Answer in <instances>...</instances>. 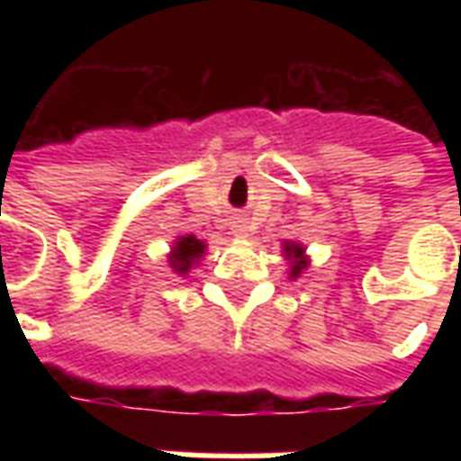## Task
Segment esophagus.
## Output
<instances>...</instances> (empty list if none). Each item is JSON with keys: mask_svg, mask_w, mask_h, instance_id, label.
Segmentation results:
<instances>
[{"mask_svg": "<svg viewBox=\"0 0 461 461\" xmlns=\"http://www.w3.org/2000/svg\"><path fill=\"white\" fill-rule=\"evenodd\" d=\"M249 220H247V217H244V214H241V217H237V220L231 221V231H234V234H237V237H249Z\"/></svg>", "mask_w": 461, "mask_h": 461, "instance_id": "obj_1", "label": "esophagus"}]
</instances>
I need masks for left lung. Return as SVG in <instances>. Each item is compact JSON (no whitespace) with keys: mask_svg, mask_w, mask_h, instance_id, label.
<instances>
[{"mask_svg":"<svg viewBox=\"0 0 461 461\" xmlns=\"http://www.w3.org/2000/svg\"><path fill=\"white\" fill-rule=\"evenodd\" d=\"M284 257L291 261V267H289L291 279H299L301 274L309 269V257H306V249H303V244H296V241H286V244H284Z\"/></svg>","mask_w":461,"mask_h":461,"instance_id":"8db88e82","label":"left lung"}]
</instances>
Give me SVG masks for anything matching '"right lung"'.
<instances>
[{
	"label": "right lung",
	"instance_id": "right-lung-1",
	"mask_svg": "<svg viewBox=\"0 0 461 461\" xmlns=\"http://www.w3.org/2000/svg\"><path fill=\"white\" fill-rule=\"evenodd\" d=\"M202 254H204V241L197 240V237H192V234H185V237H177L175 241V247L170 251V267L175 269V274H180L185 276L187 271L202 259Z\"/></svg>",
	"mask_w": 461,
	"mask_h": 461
}]
</instances>
